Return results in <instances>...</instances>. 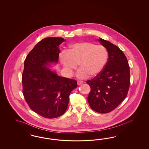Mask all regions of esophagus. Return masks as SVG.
Wrapping results in <instances>:
<instances>
[{
	"label": "esophagus",
	"mask_w": 149,
	"mask_h": 149,
	"mask_svg": "<svg viewBox=\"0 0 149 149\" xmlns=\"http://www.w3.org/2000/svg\"><path fill=\"white\" fill-rule=\"evenodd\" d=\"M84 83V82L82 81H77V85H80L81 84H82Z\"/></svg>",
	"instance_id": "esophagus-1"
}]
</instances>
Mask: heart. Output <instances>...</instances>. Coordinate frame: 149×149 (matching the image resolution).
Returning <instances> with one entry per match:
<instances>
[{"mask_svg": "<svg viewBox=\"0 0 149 149\" xmlns=\"http://www.w3.org/2000/svg\"><path fill=\"white\" fill-rule=\"evenodd\" d=\"M108 58V51L103 46L90 42L75 43L68 51L63 50L59 54L61 62L69 75L79 64L80 68L77 75L80 79L99 74L105 67Z\"/></svg>", "mask_w": 149, "mask_h": 149, "instance_id": "obj_1", "label": "heart"}]
</instances>
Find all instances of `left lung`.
<instances>
[{
  "label": "left lung",
  "mask_w": 149,
  "mask_h": 149,
  "mask_svg": "<svg viewBox=\"0 0 149 149\" xmlns=\"http://www.w3.org/2000/svg\"><path fill=\"white\" fill-rule=\"evenodd\" d=\"M98 41L108 51V59L103 70L86 81L91 87L87 100L95 111L108 113L126 98L130 85V66L126 56L117 46L102 38Z\"/></svg>",
  "instance_id": "1"
}]
</instances>
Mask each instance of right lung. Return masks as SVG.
Listing matches in <instances>:
<instances>
[{"mask_svg":"<svg viewBox=\"0 0 149 149\" xmlns=\"http://www.w3.org/2000/svg\"><path fill=\"white\" fill-rule=\"evenodd\" d=\"M62 38H46L36 44L24 60L22 74L23 95L29 108L42 117L54 118L67 109L69 95L77 87V81L59 77L47 68L57 63L64 41Z\"/></svg>","mask_w":149,"mask_h":149,"instance_id":"obj_1","label":"right lung"}]
</instances>
